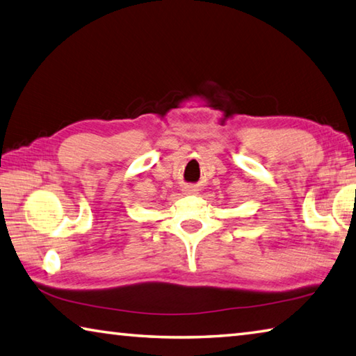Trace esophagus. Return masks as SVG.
Returning <instances> with one entry per match:
<instances>
[{
  "label": "esophagus",
  "mask_w": 356,
  "mask_h": 356,
  "mask_svg": "<svg viewBox=\"0 0 356 356\" xmlns=\"http://www.w3.org/2000/svg\"><path fill=\"white\" fill-rule=\"evenodd\" d=\"M186 192H189V194H194L195 188H194V186H188V188H186Z\"/></svg>",
  "instance_id": "esophagus-1"
}]
</instances>
